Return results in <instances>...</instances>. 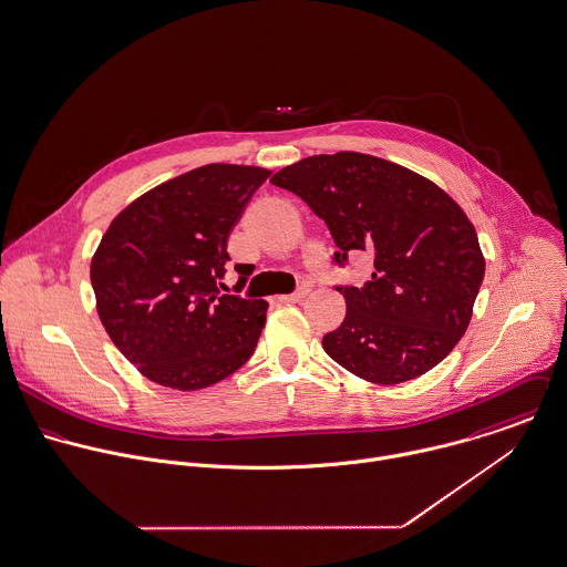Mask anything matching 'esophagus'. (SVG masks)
<instances>
[{
    "mask_svg": "<svg viewBox=\"0 0 567 567\" xmlns=\"http://www.w3.org/2000/svg\"><path fill=\"white\" fill-rule=\"evenodd\" d=\"M309 293V289L302 285V287H298L293 293H287V296H280V300L282 302H300L305 296Z\"/></svg>",
    "mask_w": 567,
    "mask_h": 567,
    "instance_id": "34e87169",
    "label": "esophagus"
}]
</instances>
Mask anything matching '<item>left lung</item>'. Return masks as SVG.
Instances as JSON below:
<instances>
[{
    "mask_svg": "<svg viewBox=\"0 0 567 567\" xmlns=\"http://www.w3.org/2000/svg\"><path fill=\"white\" fill-rule=\"evenodd\" d=\"M271 184L298 195L329 227L346 267L370 251L361 287L338 285L346 318L322 346L348 372L394 385L439 365L464 336L484 278L477 234L430 179L363 153L313 155Z\"/></svg>",
    "mask_w": 567,
    "mask_h": 567,
    "instance_id": "left-lung-1",
    "label": "left lung"
}]
</instances>
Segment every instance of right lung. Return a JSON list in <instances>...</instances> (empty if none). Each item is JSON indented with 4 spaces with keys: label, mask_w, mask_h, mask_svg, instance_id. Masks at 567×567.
<instances>
[{
    "label": "right lung",
    "mask_w": 567,
    "mask_h": 567,
    "mask_svg": "<svg viewBox=\"0 0 567 567\" xmlns=\"http://www.w3.org/2000/svg\"><path fill=\"white\" fill-rule=\"evenodd\" d=\"M271 173L208 164L124 208L92 258L101 322L137 370L173 390H202L236 372L267 320L265 300L221 293L227 236ZM245 287L247 267L236 265Z\"/></svg>",
    "instance_id": "right-lung-1"
}]
</instances>
